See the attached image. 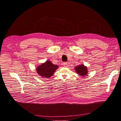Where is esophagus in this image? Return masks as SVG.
Returning a JSON list of instances; mask_svg holds the SVG:
<instances>
[{
  "mask_svg": "<svg viewBox=\"0 0 121 121\" xmlns=\"http://www.w3.org/2000/svg\"><path fill=\"white\" fill-rule=\"evenodd\" d=\"M63 64V65H64V67H67V66H68V63H66V62H64Z\"/></svg>",
  "mask_w": 121,
  "mask_h": 121,
  "instance_id": "34e87169",
  "label": "esophagus"
}]
</instances>
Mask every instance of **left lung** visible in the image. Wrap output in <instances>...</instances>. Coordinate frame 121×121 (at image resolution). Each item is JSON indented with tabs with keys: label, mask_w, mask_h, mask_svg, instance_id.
I'll return each instance as SVG.
<instances>
[{
	"label": "left lung",
	"mask_w": 121,
	"mask_h": 121,
	"mask_svg": "<svg viewBox=\"0 0 121 121\" xmlns=\"http://www.w3.org/2000/svg\"><path fill=\"white\" fill-rule=\"evenodd\" d=\"M75 70L78 75L81 76H86L88 74V68L86 66L84 65V64H80L79 65L76 66Z\"/></svg>",
	"instance_id": "obj_1"
}]
</instances>
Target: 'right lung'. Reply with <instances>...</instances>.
<instances>
[{
    "instance_id": "1",
    "label": "right lung",
    "mask_w": 121,
    "mask_h": 121,
    "mask_svg": "<svg viewBox=\"0 0 121 121\" xmlns=\"http://www.w3.org/2000/svg\"><path fill=\"white\" fill-rule=\"evenodd\" d=\"M58 67V65L53 64L49 60H47L36 67V71L41 77L49 78L52 76Z\"/></svg>"
}]
</instances>
